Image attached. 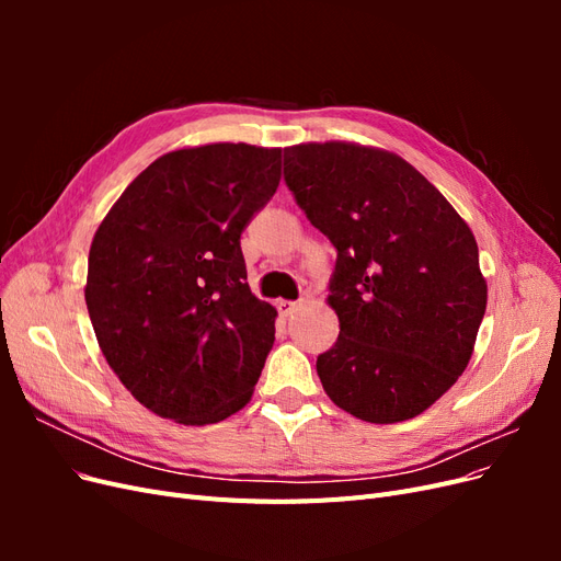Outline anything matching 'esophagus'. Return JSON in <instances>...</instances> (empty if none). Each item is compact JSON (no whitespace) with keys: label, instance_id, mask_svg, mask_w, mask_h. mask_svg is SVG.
Segmentation results:
<instances>
[{"label":"esophagus","instance_id":"1","mask_svg":"<svg viewBox=\"0 0 561 561\" xmlns=\"http://www.w3.org/2000/svg\"><path fill=\"white\" fill-rule=\"evenodd\" d=\"M276 309H278V313H280L283 318H290V316L297 311V301H285V299H280V301H276Z\"/></svg>","mask_w":561,"mask_h":561}]
</instances>
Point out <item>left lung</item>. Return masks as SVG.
Masks as SVG:
<instances>
[{"mask_svg": "<svg viewBox=\"0 0 561 561\" xmlns=\"http://www.w3.org/2000/svg\"><path fill=\"white\" fill-rule=\"evenodd\" d=\"M283 178L336 248L339 336L316 369L369 423L414 419L463 375L486 309L474 236L414 165L351 142L285 149Z\"/></svg>", "mask_w": 561, "mask_h": 561, "instance_id": "1", "label": "left lung"}]
</instances>
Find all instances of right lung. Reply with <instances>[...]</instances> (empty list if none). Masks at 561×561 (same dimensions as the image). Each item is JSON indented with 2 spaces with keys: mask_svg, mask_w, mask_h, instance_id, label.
Segmentation results:
<instances>
[{
  "mask_svg": "<svg viewBox=\"0 0 561 561\" xmlns=\"http://www.w3.org/2000/svg\"><path fill=\"white\" fill-rule=\"evenodd\" d=\"M280 182V149H178L135 178L89 252L87 307L114 375L163 419L206 426L250 400L276 309L250 293L241 233Z\"/></svg>",
  "mask_w": 561,
  "mask_h": 561,
  "instance_id": "obj_1",
  "label": "right lung"
}]
</instances>
